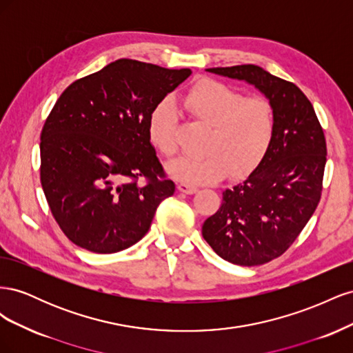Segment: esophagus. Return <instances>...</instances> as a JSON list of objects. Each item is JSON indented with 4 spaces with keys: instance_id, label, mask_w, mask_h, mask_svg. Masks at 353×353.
<instances>
[{
    "instance_id": "obj_1",
    "label": "esophagus",
    "mask_w": 353,
    "mask_h": 353,
    "mask_svg": "<svg viewBox=\"0 0 353 353\" xmlns=\"http://www.w3.org/2000/svg\"><path fill=\"white\" fill-rule=\"evenodd\" d=\"M178 190L181 191V193H185V194H194L199 188H197L196 185H193V184H188V183H179V184H178Z\"/></svg>"
}]
</instances>
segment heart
<instances>
[{
    "label": "heart",
    "instance_id": "1",
    "mask_svg": "<svg viewBox=\"0 0 353 353\" xmlns=\"http://www.w3.org/2000/svg\"><path fill=\"white\" fill-rule=\"evenodd\" d=\"M185 109L210 123L203 154L179 157L168 165L174 178L190 184L215 183L227 174L249 172L268 153L276 116L274 104L263 95L243 97L216 79L201 78L184 94ZM147 135L156 150L172 157L176 153L175 110L169 101L159 103L147 121Z\"/></svg>",
    "mask_w": 353,
    "mask_h": 353
}]
</instances>
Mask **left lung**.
Masks as SVG:
<instances>
[{
  "mask_svg": "<svg viewBox=\"0 0 353 353\" xmlns=\"http://www.w3.org/2000/svg\"><path fill=\"white\" fill-rule=\"evenodd\" d=\"M244 81L274 104L276 128L253 172L222 193L221 208L201 227L203 239L231 263L256 266L281 256L321 199L327 145L306 95L254 65L206 69Z\"/></svg>",
  "mask_w": 353,
  "mask_h": 353,
  "instance_id": "obj_1",
  "label": "left lung"
}]
</instances>
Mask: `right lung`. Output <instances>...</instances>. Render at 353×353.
Masks as SVG:
<instances>
[{
	"label": "right lung",
	"instance_id": "obj_1",
	"mask_svg": "<svg viewBox=\"0 0 353 353\" xmlns=\"http://www.w3.org/2000/svg\"><path fill=\"white\" fill-rule=\"evenodd\" d=\"M190 74L121 59L63 91L41 132V185L72 243L116 253L145 236L157 206L175 193L147 121Z\"/></svg>",
	"mask_w": 353,
	"mask_h": 353
}]
</instances>
